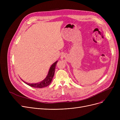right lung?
Segmentation results:
<instances>
[{
	"label": "right lung",
	"mask_w": 120,
	"mask_h": 120,
	"mask_svg": "<svg viewBox=\"0 0 120 120\" xmlns=\"http://www.w3.org/2000/svg\"><path fill=\"white\" fill-rule=\"evenodd\" d=\"M57 63V61H56L55 63L52 65V66L50 67L49 70V71L48 74L47 75V77L46 78L43 80L42 81L40 82L39 83H35V84H30L25 82L24 81H23L27 85H29V86H30L31 87H36V88H42L48 86L50 83H51V82L52 80L53 77L54 76V72H55V67L56 65V63Z\"/></svg>",
	"instance_id": "obj_1"
}]
</instances>
